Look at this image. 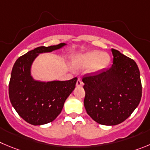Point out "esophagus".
Here are the masks:
<instances>
[{"mask_svg": "<svg viewBox=\"0 0 150 150\" xmlns=\"http://www.w3.org/2000/svg\"><path fill=\"white\" fill-rule=\"evenodd\" d=\"M83 85V81H81V79L80 78H78V81H77L76 82V86H82Z\"/></svg>", "mask_w": 150, "mask_h": 150, "instance_id": "obj_1", "label": "esophagus"}]
</instances>
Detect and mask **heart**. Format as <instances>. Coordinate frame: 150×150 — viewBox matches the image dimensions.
Wrapping results in <instances>:
<instances>
[{
    "label": "heart",
    "mask_w": 150,
    "mask_h": 150,
    "mask_svg": "<svg viewBox=\"0 0 150 150\" xmlns=\"http://www.w3.org/2000/svg\"><path fill=\"white\" fill-rule=\"evenodd\" d=\"M110 61V56L107 54L93 51L77 56L74 64L78 67L91 66V71H98L107 67Z\"/></svg>",
    "instance_id": "b5f03b06"
}]
</instances>
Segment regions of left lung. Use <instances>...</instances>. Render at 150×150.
I'll return each instance as SVG.
<instances>
[{"mask_svg":"<svg viewBox=\"0 0 150 150\" xmlns=\"http://www.w3.org/2000/svg\"><path fill=\"white\" fill-rule=\"evenodd\" d=\"M113 64L88 73L83 100L87 114L102 125H117L128 118L139 104L142 96L140 71L135 61L112 49Z\"/></svg>","mask_w":150,"mask_h":150,"instance_id":"8db88e82","label":"left lung"}]
</instances>
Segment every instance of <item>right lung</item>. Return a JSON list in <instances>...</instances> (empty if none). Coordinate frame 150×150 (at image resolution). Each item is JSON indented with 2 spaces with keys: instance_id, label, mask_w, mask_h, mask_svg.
<instances>
[{
  "instance_id": "add662e5",
  "label": "right lung",
  "mask_w": 150,
  "mask_h": 150,
  "mask_svg": "<svg viewBox=\"0 0 150 150\" xmlns=\"http://www.w3.org/2000/svg\"><path fill=\"white\" fill-rule=\"evenodd\" d=\"M64 45L37 47L21 56L14 64L9 84V99L18 114L29 124L42 125L54 121L75 89L77 78L45 83L35 81L30 75L32 63L39 53L50 52Z\"/></svg>"
}]
</instances>
